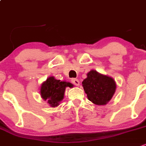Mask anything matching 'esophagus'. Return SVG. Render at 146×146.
I'll return each mask as SVG.
<instances>
[{
  "instance_id": "34e87169",
  "label": "esophagus",
  "mask_w": 146,
  "mask_h": 146,
  "mask_svg": "<svg viewBox=\"0 0 146 146\" xmlns=\"http://www.w3.org/2000/svg\"><path fill=\"white\" fill-rule=\"evenodd\" d=\"M72 82L74 84V85H75L76 86H79V85H80V81H79V80H77V79H72Z\"/></svg>"
}]
</instances>
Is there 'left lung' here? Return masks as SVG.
<instances>
[{
	"instance_id": "obj_1",
	"label": "left lung",
	"mask_w": 146,
	"mask_h": 146,
	"mask_svg": "<svg viewBox=\"0 0 146 146\" xmlns=\"http://www.w3.org/2000/svg\"><path fill=\"white\" fill-rule=\"evenodd\" d=\"M82 87L89 101L96 105L104 106L109 103L114 95L117 84L112 77L91 70L82 81Z\"/></svg>"
}]
</instances>
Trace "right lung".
Listing matches in <instances>:
<instances>
[{"label": "right lung", "instance_id": "add662e5", "mask_svg": "<svg viewBox=\"0 0 146 146\" xmlns=\"http://www.w3.org/2000/svg\"><path fill=\"white\" fill-rule=\"evenodd\" d=\"M74 85L66 81L56 80L54 77L47 78L40 87V94L50 107H56L64 99L66 88H73Z\"/></svg>", "mask_w": 146, "mask_h": 146}]
</instances>
